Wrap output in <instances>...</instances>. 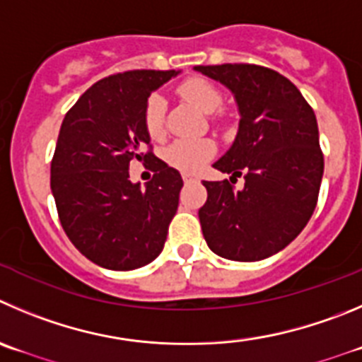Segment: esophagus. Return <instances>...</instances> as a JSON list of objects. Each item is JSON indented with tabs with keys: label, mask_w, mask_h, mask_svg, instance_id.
<instances>
[{
	"label": "esophagus",
	"mask_w": 362,
	"mask_h": 362,
	"mask_svg": "<svg viewBox=\"0 0 362 362\" xmlns=\"http://www.w3.org/2000/svg\"><path fill=\"white\" fill-rule=\"evenodd\" d=\"M182 178H184V182H192V180H197V175H192V173H182Z\"/></svg>",
	"instance_id": "1"
}]
</instances>
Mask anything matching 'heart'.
I'll return each instance as SVG.
<instances>
[{
  "instance_id": "obj_1",
  "label": "heart",
  "mask_w": 362,
  "mask_h": 362,
  "mask_svg": "<svg viewBox=\"0 0 362 362\" xmlns=\"http://www.w3.org/2000/svg\"><path fill=\"white\" fill-rule=\"evenodd\" d=\"M178 94L189 103L202 110L205 114H212L221 107L223 96L218 87L209 80L192 76V78L184 80L178 86ZM164 114H165V101L162 96L153 94L148 98L144 105L143 123L146 128V134L151 139H160L164 134ZM216 143L211 139H180L175 141L168 150H165V160L178 170L185 173H194L209 160L214 157Z\"/></svg>"
}]
</instances>
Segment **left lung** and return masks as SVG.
<instances>
[{
    "instance_id": "8db88e82",
    "label": "left lung",
    "mask_w": 362,
    "mask_h": 362,
    "mask_svg": "<svg viewBox=\"0 0 362 362\" xmlns=\"http://www.w3.org/2000/svg\"><path fill=\"white\" fill-rule=\"evenodd\" d=\"M234 93L239 130L216 170L245 177L204 182L198 211L209 248L230 261H261L289 245L313 216L323 177L314 110L295 83L255 64L197 66Z\"/></svg>"
}]
</instances>
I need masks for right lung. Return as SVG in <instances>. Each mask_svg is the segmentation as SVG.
<instances>
[{"mask_svg":"<svg viewBox=\"0 0 362 362\" xmlns=\"http://www.w3.org/2000/svg\"><path fill=\"white\" fill-rule=\"evenodd\" d=\"M175 74H110L89 87L62 121L52 160L57 212L69 241L101 268H141L164 248L184 182L151 151L143 112L150 94ZM134 160L156 171L144 189L129 182Z\"/></svg>","mask_w":362,"mask_h":362,"instance_id":"add662e5","label":"right lung"}]
</instances>
